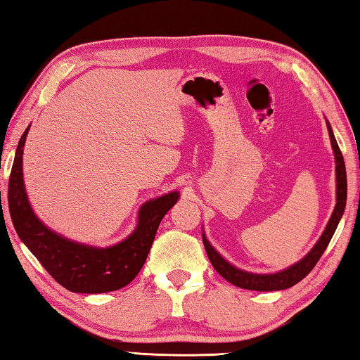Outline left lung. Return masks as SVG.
<instances>
[{"label":"left lung","instance_id":"obj_1","mask_svg":"<svg viewBox=\"0 0 360 360\" xmlns=\"http://www.w3.org/2000/svg\"><path fill=\"white\" fill-rule=\"evenodd\" d=\"M328 124L329 136L332 142V148H334L335 155V177H337V203L334 212H332L330 219L328 222L326 229H324L323 235L320 240L316 241L314 249L304 257L301 262L295 263L293 266L281 271V273L276 274H254V273H246V271H241L230 264L227 260H224L222 257L216 252V249L210 244V241L205 238V235H202L203 246L208 254V259L212 262L213 268L218 271V273L224 277V279L229 281L233 285L244 288V290H254V291H276V290H285L296 285L297 282L302 281L311 269L315 268V264L320 260L324 250H326L329 241L335 233V229L340 222V218L345 212V205H347V169H345V161L343 155L338 148V144L335 141L334 133H332V128Z\"/></svg>","mask_w":360,"mask_h":360}]
</instances>
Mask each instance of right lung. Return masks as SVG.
<instances>
[{"mask_svg":"<svg viewBox=\"0 0 360 360\" xmlns=\"http://www.w3.org/2000/svg\"><path fill=\"white\" fill-rule=\"evenodd\" d=\"M30 127L18 141L8 189L11 219L20 240L53 279L73 293H108L128 285L144 266L160 222L179 200V191L146 202L139 208L134 232L111 248L67 240L39 221L26 195L23 147Z\"/></svg>","mask_w":360,"mask_h":360,"instance_id":"obj_1","label":"right lung"}]
</instances>
